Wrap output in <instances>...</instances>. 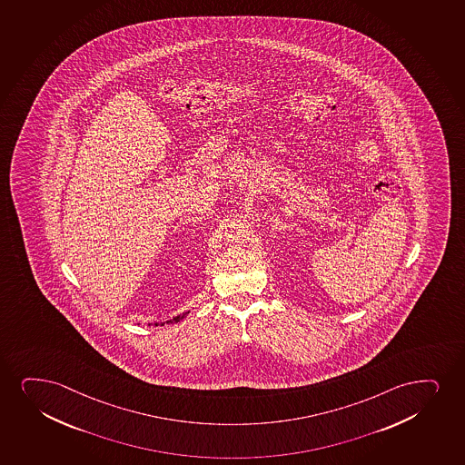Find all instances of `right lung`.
Listing matches in <instances>:
<instances>
[{
  "instance_id": "right-lung-1",
  "label": "right lung",
  "mask_w": 465,
  "mask_h": 465,
  "mask_svg": "<svg viewBox=\"0 0 465 465\" xmlns=\"http://www.w3.org/2000/svg\"><path fill=\"white\" fill-rule=\"evenodd\" d=\"M190 312H184V313H182V315L175 316V318H173V320H169V322H155L153 326H164V324H175V322H180L182 320H183L184 316L188 315ZM149 326H152V324H149Z\"/></svg>"
}]
</instances>
